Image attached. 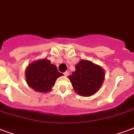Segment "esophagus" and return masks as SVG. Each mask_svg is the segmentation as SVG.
Instances as JSON below:
<instances>
[{
	"mask_svg": "<svg viewBox=\"0 0 134 134\" xmlns=\"http://www.w3.org/2000/svg\"><path fill=\"white\" fill-rule=\"evenodd\" d=\"M63 75H65V76H68V75H69V72H68V71H66V72L63 73Z\"/></svg>",
	"mask_w": 134,
	"mask_h": 134,
	"instance_id": "34e87169",
	"label": "esophagus"
}]
</instances>
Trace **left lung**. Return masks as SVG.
Here are the masks:
<instances>
[{"instance_id":"obj_1","label":"left lung","mask_w":134,"mask_h":134,"mask_svg":"<svg viewBox=\"0 0 134 134\" xmlns=\"http://www.w3.org/2000/svg\"><path fill=\"white\" fill-rule=\"evenodd\" d=\"M104 72L100 66L91 61L81 60L75 66V71L68 76L75 91L81 96H90L101 87Z\"/></svg>"}]
</instances>
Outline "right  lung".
I'll list each match as a JSON object with an SVG mask.
<instances>
[{
	"label": "right lung",
	"mask_w": 134,
	"mask_h": 134,
	"mask_svg": "<svg viewBox=\"0 0 134 134\" xmlns=\"http://www.w3.org/2000/svg\"><path fill=\"white\" fill-rule=\"evenodd\" d=\"M61 75L63 74L59 73L56 66L45 59L30 64L25 71L28 85L40 92L50 91Z\"/></svg>",
	"instance_id": "1"
}]
</instances>
